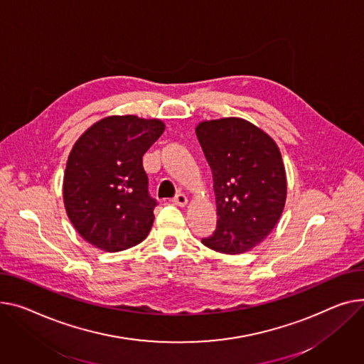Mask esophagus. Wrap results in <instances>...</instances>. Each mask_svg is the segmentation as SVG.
I'll list each match as a JSON object with an SVG mask.
<instances>
[{
  "instance_id": "obj_1",
  "label": "esophagus",
  "mask_w": 364,
  "mask_h": 364,
  "mask_svg": "<svg viewBox=\"0 0 364 364\" xmlns=\"http://www.w3.org/2000/svg\"><path fill=\"white\" fill-rule=\"evenodd\" d=\"M173 202H174L177 206H186V205H187V196L183 195V193H178V195H176V198L173 199Z\"/></svg>"
}]
</instances>
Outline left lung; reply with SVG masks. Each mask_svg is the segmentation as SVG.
Masks as SVG:
<instances>
[{
	"label": "left lung",
	"mask_w": 364,
	"mask_h": 364,
	"mask_svg": "<svg viewBox=\"0 0 364 364\" xmlns=\"http://www.w3.org/2000/svg\"><path fill=\"white\" fill-rule=\"evenodd\" d=\"M196 134L210 166L216 230L202 243L216 252L252 250L277 225L287 178L277 143L246 119L203 121Z\"/></svg>",
	"instance_id": "1"
}]
</instances>
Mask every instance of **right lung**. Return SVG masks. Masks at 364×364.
Returning a JSON list of instances; mask_svg holds the SVG:
<instances>
[{"instance_id":"obj_1","label":"right lung","mask_w":364,"mask_h":364,"mask_svg":"<svg viewBox=\"0 0 364 364\" xmlns=\"http://www.w3.org/2000/svg\"><path fill=\"white\" fill-rule=\"evenodd\" d=\"M159 119L107 117L73 146L64 174L67 215L77 232L105 252L130 249L148 237L156 199L141 156L162 134Z\"/></svg>"}]
</instances>
